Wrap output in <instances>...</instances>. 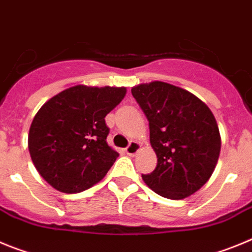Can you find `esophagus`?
Masks as SVG:
<instances>
[{
  "instance_id": "obj_1",
  "label": "esophagus",
  "mask_w": 252,
  "mask_h": 252,
  "mask_svg": "<svg viewBox=\"0 0 252 252\" xmlns=\"http://www.w3.org/2000/svg\"><path fill=\"white\" fill-rule=\"evenodd\" d=\"M139 148H140L139 143L135 142V140H133V142H130V144H129V146L126 148V152L128 156L133 157V156H135V154H137V152L139 151Z\"/></svg>"
}]
</instances>
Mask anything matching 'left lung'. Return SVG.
<instances>
[{
	"mask_svg": "<svg viewBox=\"0 0 252 252\" xmlns=\"http://www.w3.org/2000/svg\"><path fill=\"white\" fill-rule=\"evenodd\" d=\"M131 94L149 122L151 146L157 167L142 174L159 196L182 199L212 176L221 151L214 114L196 95L163 81L139 84Z\"/></svg>",
	"mask_w": 252,
	"mask_h": 252,
	"instance_id": "1",
	"label": "left lung"
}]
</instances>
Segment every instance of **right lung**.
<instances>
[{"label":"right lung","instance_id":"obj_1","mask_svg":"<svg viewBox=\"0 0 252 252\" xmlns=\"http://www.w3.org/2000/svg\"><path fill=\"white\" fill-rule=\"evenodd\" d=\"M126 88L76 85L46 101L29 131V151L40 176L64 193H78L104 178L118 158L108 146L105 117Z\"/></svg>","mask_w":252,"mask_h":252}]
</instances>
